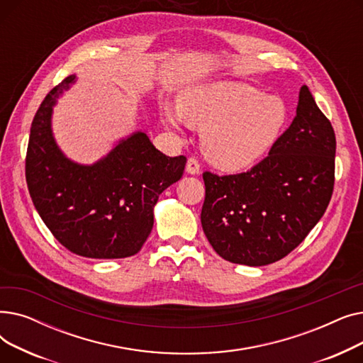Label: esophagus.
Returning a JSON list of instances; mask_svg holds the SVG:
<instances>
[{"instance_id":"34e87169","label":"esophagus","mask_w":363,"mask_h":363,"mask_svg":"<svg viewBox=\"0 0 363 363\" xmlns=\"http://www.w3.org/2000/svg\"><path fill=\"white\" fill-rule=\"evenodd\" d=\"M186 172L191 175H197L200 172V163L196 157H189L186 160Z\"/></svg>"}]
</instances>
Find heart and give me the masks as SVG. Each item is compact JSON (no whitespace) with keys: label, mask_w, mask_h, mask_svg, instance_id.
<instances>
[{"label":"heart","mask_w":363,"mask_h":363,"mask_svg":"<svg viewBox=\"0 0 363 363\" xmlns=\"http://www.w3.org/2000/svg\"><path fill=\"white\" fill-rule=\"evenodd\" d=\"M172 128H203L201 147L216 167L237 172L266 156L289 122V108L275 95L237 82L207 84L186 91L179 106L164 107Z\"/></svg>","instance_id":"obj_1"}]
</instances>
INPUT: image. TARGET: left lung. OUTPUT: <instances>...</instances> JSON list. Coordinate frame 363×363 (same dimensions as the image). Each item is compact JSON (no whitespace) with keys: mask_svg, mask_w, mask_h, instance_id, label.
<instances>
[{"mask_svg":"<svg viewBox=\"0 0 363 363\" xmlns=\"http://www.w3.org/2000/svg\"><path fill=\"white\" fill-rule=\"evenodd\" d=\"M203 231L228 262L264 266L291 253L330 204L335 133L306 85L296 118L269 155L235 175L203 174Z\"/></svg>","mask_w":363,"mask_h":363,"instance_id":"left-lung-1","label":"left lung"}]
</instances>
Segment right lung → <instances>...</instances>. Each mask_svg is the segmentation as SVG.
<instances>
[{
  "label": "right lung",
  "mask_w": 363,
  "mask_h": 363,
  "mask_svg": "<svg viewBox=\"0 0 363 363\" xmlns=\"http://www.w3.org/2000/svg\"><path fill=\"white\" fill-rule=\"evenodd\" d=\"M74 82L67 76L38 108L26 151V184L51 234L73 255L122 259L137 255L152 230V207L179 181L185 156L169 157L135 132L92 166L63 156L51 132L55 99Z\"/></svg>",
  "instance_id": "add662e5"
}]
</instances>
